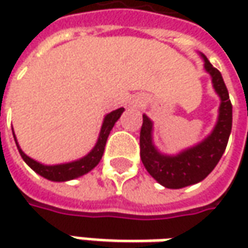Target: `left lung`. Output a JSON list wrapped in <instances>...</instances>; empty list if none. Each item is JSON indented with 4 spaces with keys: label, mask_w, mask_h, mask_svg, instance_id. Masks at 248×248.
Listing matches in <instances>:
<instances>
[{
    "label": "left lung",
    "mask_w": 248,
    "mask_h": 248,
    "mask_svg": "<svg viewBox=\"0 0 248 248\" xmlns=\"http://www.w3.org/2000/svg\"><path fill=\"white\" fill-rule=\"evenodd\" d=\"M202 56L205 72L210 73L215 92L221 98L219 116L213 132L193 148L186 149L176 156H166L155 148L152 142L153 123L143 114L139 137L140 160L149 174L168 189H181L203 181L222 157L232 131V103L224 78L204 55Z\"/></svg>",
    "instance_id": "left-lung-1"
}]
</instances>
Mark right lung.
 Listing matches in <instances>:
<instances>
[{
	"mask_svg": "<svg viewBox=\"0 0 248 248\" xmlns=\"http://www.w3.org/2000/svg\"><path fill=\"white\" fill-rule=\"evenodd\" d=\"M123 111H124V108H120V109L109 113V114L105 117L103 124H102V128H100L99 138H98V142H96L95 148L92 149L87 156H84V157L80 158V160L72 161V163L56 164V166H44L41 163L35 161V160L30 158L29 156H26L23 152H22V149L19 148L16 139H15V142H16V146L19 149V153H20L22 158L26 161V164L30 167L31 170H34L38 175L44 176V178H46V179H49V181H55V182L70 181V179L78 178V176L90 172L92 168H95V167L98 166V163H99L100 158L103 156L105 146H106V140H108L110 131L113 128V125L116 124V121L120 119V116L123 114Z\"/></svg>",
	"mask_w": 248,
	"mask_h": 248,
	"instance_id": "obj_1",
	"label": "right lung"
}]
</instances>
